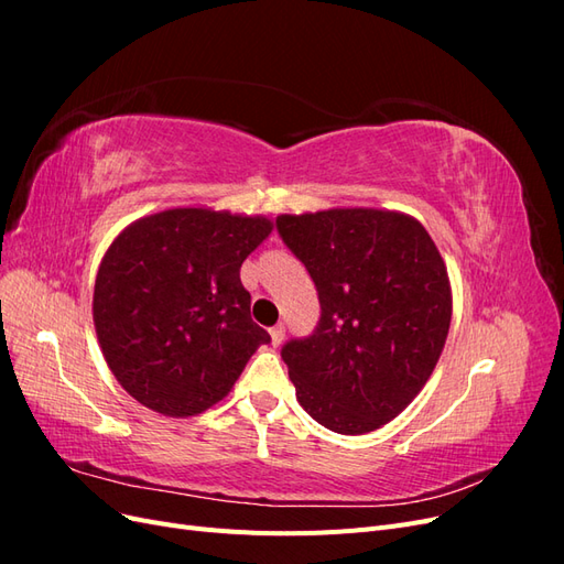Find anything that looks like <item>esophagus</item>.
Returning a JSON list of instances; mask_svg holds the SVG:
<instances>
[{
  "instance_id": "obj_1",
  "label": "esophagus",
  "mask_w": 564,
  "mask_h": 564,
  "mask_svg": "<svg viewBox=\"0 0 564 564\" xmlns=\"http://www.w3.org/2000/svg\"><path fill=\"white\" fill-rule=\"evenodd\" d=\"M270 340H272V346H275V348L282 344V340H284V327H282V324H275V327L270 329Z\"/></svg>"
}]
</instances>
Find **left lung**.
Listing matches in <instances>:
<instances>
[{
  "label": "left lung",
  "mask_w": 564,
  "mask_h": 564,
  "mask_svg": "<svg viewBox=\"0 0 564 564\" xmlns=\"http://www.w3.org/2000/svg\"><path fill=\"white\" fill-rule=\"evenodd\" d=\"M308 268L322 317L282 360L319 425L365 435L402 414L440 360L452 322L447 265L414 216L336 207L275 218Z\"/></svg>",
  "instance_id": "left-lung-1"
}]
</instances>
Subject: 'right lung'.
Segmentation results:
<instances>
[{
	"mask_svg": "<svg viewBox=\"0 0 564 564\" xmlns=\"http://www.w3.org/2000/svg\"><path fill=\"white\" fill-rule=\"evenodd\" d=\"M272 232L268 216L172 207L135 218L108 247L94 327L115 379L162 416L207 412L270 336L249 315L240 268Z\"/></svg>",
	"mask_w": 564,
	"mask_h": 564,
	"instance_id": "right-lung-1",
	"label": "right lung"
}]
</instances>
